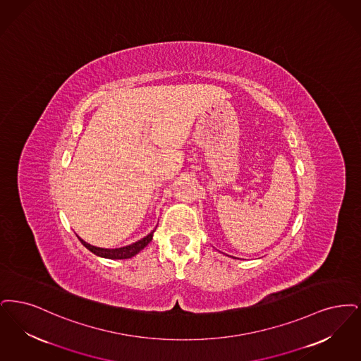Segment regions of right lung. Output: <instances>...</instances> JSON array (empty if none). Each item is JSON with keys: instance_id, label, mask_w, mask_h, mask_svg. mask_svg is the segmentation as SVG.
<instances>
[{"instance_id": "add662e5", "label": "right lung", "mask_w": 361, "mask_h": 361, "mask_svg": "<svg viewBox=\"0 0 361 361\" xmlns=\"http://www.w3.org/2000/svg\"><path fill=\"white\" fill-rule=\"evenodd\" d=\"M152 235H154V232H151L149 235H145L144 238H141V240L133 243V244H130V245H126V247H123V248H116V250L98 248V247H94V245H90V244L85 243L80 237H78V238L79 241H80L89 251L93 252L97 256L106 257V259H129V257L135 256L136 253H139L144 247L148 245V243L152 240Z\"/></svg>"}]
</instances>
